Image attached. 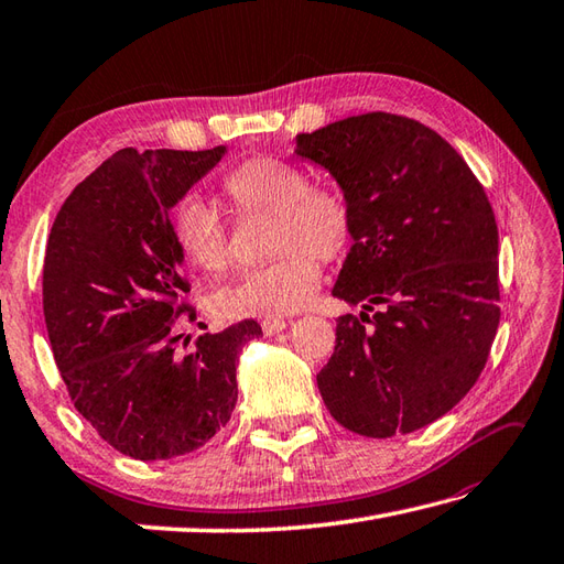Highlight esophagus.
I'll list each match as a JSON object with an SVG mask.
<instances>
[{"label": "esophagus", "mask_w": 564, "mask_h": 564, "mask_svg": "<svg viewBox=\"0 0 564 564\" xmlns=\"http://www.w3.org/2000/svg\"><path fill=\"white\" fill-rule=\"evenodd\" d=\"M260 326H262V333H265V336H274V333H280V330L286 328V321L270 316V318H262Z\"/></svg>", "instance_id": "esophagus-1"}]
</instances>
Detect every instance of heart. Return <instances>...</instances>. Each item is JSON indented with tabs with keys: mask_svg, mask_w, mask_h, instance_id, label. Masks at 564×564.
<instances>
[{
	"mask_svg": "<svg viewBox=\"0 0 564 564\" xmlns=\"http://www.w3.org/2000/svg\"><path fill=\"white\" fill-rule=\"evenodd\" d=\"M231 202L246 214H272L268 265L216 294L226 318L282 316L304 308L318 286L321 260H336L350 243L352 209L338 189L312 187L302 167L278 158H250L224 180ZM172 238L189 265L209 274L231 268L228 226L212 202L187 194L172 212Z\"/></svg>",
	"mask_w": 564,
	"mask_h": 564,
	"instance_id": "b5f03b06",
	"label": "heart"
}]
</instances>
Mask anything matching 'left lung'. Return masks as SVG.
<instances>
[{"instance_id": "8db88e82", "label": "left lung", "mask_w": 564, "mask_h": 564, "mask_svg": "<svg viewBox=\"0 0 564 564\" xmlns=\"http://www.w3.org/2000/svg\"><path fill=\"white\" fill-rule=\"evenodd\" d=\"M294 153L326 167L352 209L333 296L362 312L338 318L316 375L324 404L367 438L429 426L475 387L499 328V231L485 187L445 138L387 111L299 133Z\"/></svg>"}]
</instances>
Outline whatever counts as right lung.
<instances>
[{
  "mask_svg": "<svg viewBox=\"0 0 564 564\" xmlns=\"http://www.w3.org/2000/svg\"><path fill=\"white\" fill-rule=\"evenodd\" d=\"M224 155L123 148L73 189L45 246L43 316L67 394L111 447L145 463L197 451L226 426L238 355L262 336L240 321L175 348L189 282L170 209Z\"/></svg>",
  "mask_w": 564,
  "mask_h": 564,
  "instance_id": "add662e5",
  "label": "right lung"
}]
</instances>
